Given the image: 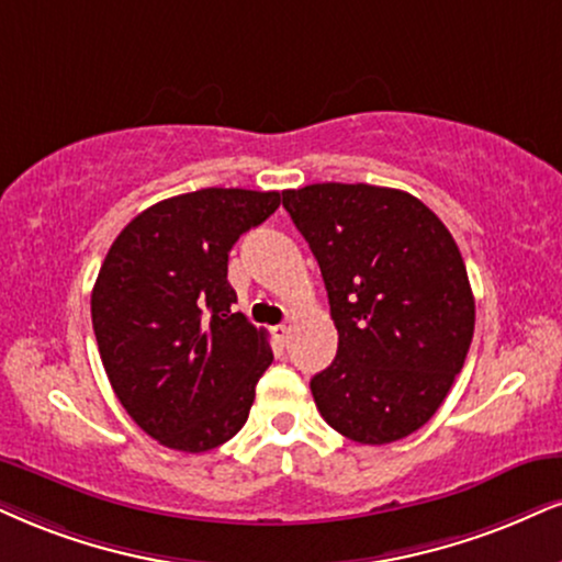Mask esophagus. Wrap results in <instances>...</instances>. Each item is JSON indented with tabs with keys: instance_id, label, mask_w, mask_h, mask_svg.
Instances as JSON below:
<instances>
[{
	"instance_id": "34e87169",
	"label": "esophagus",
	"mask_w": 562,
	"mask_h": 562,
	"mask_svg": "<svg viewBox=\"0 0 562 562\" xmlns=\"http://www.w3.org/2000/svg\"><path fill=\"white\" fill-rule=\"evenodd\" d=\"M270 334H273V336L279 338V341L283 344V341H286V336H289V325H286V323H281V325H273V328H270Z\"/></svg>"
}]
</instances>
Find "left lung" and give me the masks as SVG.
I'll return each instance as SVG.
<instances>
[{"label": "left lung", "instance_id": "obj_1", "mask_svg": "<svg viewBox=\"0 0 562 562\" xmlns=\"http://www.w3.org/2000/svg\"><path fill=\"white\" fill-rule=\"evenodd\" d=\"M321 266L338 351L310 380L344 438L385 446L446 401L474 336V294L446 224L408 192L323 182L283 192Z\"/></svg>", "mask_w": 562, "mask_h": 562}]
</instances>
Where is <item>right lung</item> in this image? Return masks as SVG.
Segmentation results:
<instances>
[{"mask_svg": "<svg viewBox=\"0 0 562 562\" xmlns=\"http://www.w3.org/2000/svg\"><path fill=\"white\" fill-rule=\"evenodd\" d=\"M281 205V192L207 187L150 205L114 239L90 317L101 362L135 425L203 453L247 422L273 362L268 334L232 304L228 252Z\"/></svg>", "mask_w": 562, "mask_h": 562, "instance_id": "add662e5", "label": "right lung"}]
</instances>
